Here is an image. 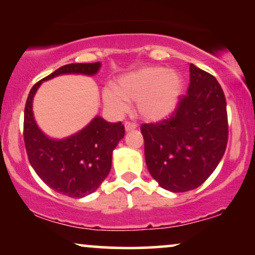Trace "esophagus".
<instances>
[{
  "label": "esophagus",
  "mask_w": 255,
  "mask_h": 255,
  "mask_svg": "<svg viewBox=\"0 0 255 255\" xmlns=\"http://www.w3.org/2000/svg\"><path fill=\"white\" fill-rule=\"evenodd\" d=\"M137 125L134 124V122H129V121H126L125 122V129L126 131H130V130H134L136 129Z\"/></svg>",
  "instance_id": "esophagus-1"
}]
</instances>
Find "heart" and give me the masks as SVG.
Here are the masks:
<instances>
[{
	"label": "heart",
	"mask_w": 255,
	"mask_h": 255,
	"mask_svg": "<svg viewBox=\"0 0 255 255\" xmlns=\"http://www.w3.org/2000/svg\"><path fill=\"white\" fill-rule=\"evenodd\" d=\"M183 87V78L177 71L145 66L122 76L117 87H105L103 99L115 115L125 114L129 108L128 103H137V112L144 120L159 121L177 107Z\"/></svg>",
	"instance_id": "1"
}]
</instances>
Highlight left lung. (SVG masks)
I'll return each mask as SVG.
<instances>
[{"label": "left lung", "instance_id": "1", "mask_svg": "<svg viewBox=\"0 0 255 255\" xmlns=\"http://www.w3.org/2000/svg\"><path fill=\"white\" fill-rule=\"evenodd\" d=\"M152 178L171 192L202 185L215 171L229 138L226 99L212 74L190 64V85L174 113L141 126Z\"/></svg>", "mask_w": 255, "mask_h": 255}]
</instances>
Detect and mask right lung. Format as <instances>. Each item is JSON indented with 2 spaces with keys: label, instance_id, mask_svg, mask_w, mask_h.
Instances as JSON below:
<instances>
[{
  "label": "right lung",
  "instance_id": "obj_1",
  "mask_svg": "<svg viewBox=\"0 0 255 255\" xmlns=\"http://www.w3.org/2000/svg\"><path fill=\"white\" fill-rule=\"evenodd\" d=\"M100 66L101 63H76L59 67L33 85L24 108L23 136L30 164L47 186L72 198L94 192L110 174L112 154L125 136L124 125L96 117L78 133L56 140L37 126L32 100L43 81L62 74L94 76Z\"/></svg>",
  "mask_w": 255,
  "mask_h": 255
}]
</instances>
